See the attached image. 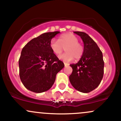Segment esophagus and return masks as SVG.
I'll list each match as a JSON object with an SVG mask.
<instances>
[{"label":"esophagus","mask_w":121,"mask_h":121,"mask_svg":"<svg viewBox=\"0 0 121 121\" xmlns=\"http://www.w3.org/2000/svg\"><path fill=\"white\" fill-rule=\"evenodd\" d=\"M64 65H65V66H66L68 65V64L67 63H66V62H64Z\"/></svg>","instance_id":"1"}]
</instances>
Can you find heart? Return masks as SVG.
<instances>
[{
  "label": "heart",
  "mask_w": 121,
  "mask_h": 121,
  "mask_svg": "<svg viewBox=\"0 0 121 121\" xmlns=\"http://www.w3.org/2000/svg\"><path fill=\"white\" fill-rule=\"evenodd\" d=\"M50 48L57 56L60 55L65 49L66 52L59 57L65 62L70 61L74 57L76 60L80 59L84 52V47L82 44L78 42V37L70 33L61 35L59 40L56 39L51 40Z\"/></svg>",
  "instance_id": "heart-1"
}]
</instances>
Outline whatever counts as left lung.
<instances>
[{"mask_svg":"<svg viewBox=\"0 0 121 121\" xmlns=\"http://www.w3.org/2000/svg\"><path fill=\"white\" fill-rule=\"evenodd\" d=\"M74 33L82 40L84 52L77 63L70 65L73 71L69 76V81L76 90L87 93L98 87L103 78V55L97 44L88 35L82 32Z\"/></svg>","mask_w":121,"mask_h":121,"instance_id":"8db88e82","label":"left lung"}]
</instances>
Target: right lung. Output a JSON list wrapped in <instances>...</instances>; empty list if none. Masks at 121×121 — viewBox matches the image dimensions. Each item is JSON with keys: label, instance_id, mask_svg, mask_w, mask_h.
<instances>
[{"label": "right lung", "instance_id": "obj_1", "mask_svg": "<svg viewBox=\"0 0 121 121\" xmlns=\"http://www.w3.org/2000/svg\"><path fill=\"white\" fill-rule=\"evenodd\" d=\"M59 33H44L23 47L19 60V75L23 84L30 91L42 93L49 90L57 73L64 67L50 48L52 39Z\"/></svg>", "mask_w": 121, "mask_h": 121}]
</instances>
